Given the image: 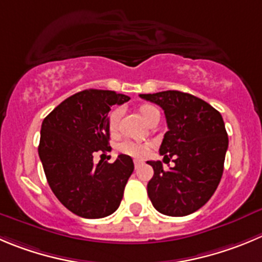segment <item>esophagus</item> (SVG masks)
Wrapping results in <instances>:
<instances>
[{"mask_svg": "<svg viewBox=\"0 0 262 262\" xmlns=\"http://www.w3.org/2000/svg\"><path fill=\"white\" fill-rule=\"evenodd\" d=\"M134 164H135V168H139V167L143 164V161H140V159H135V161H134Z\"/></svg>", "mask_w": 262, "mask_h": 262, "instance_id": "1", "label": "esophagus"}]
</instances>
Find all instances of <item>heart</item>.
<instances>
[{
    "mask_svg": "<svg viewBox=\"0 0 262 262\" xmlns=\"http://www.w3.org/2000/svg\"><path fill=\"white\" fill-rule=\"evenodd\" d=\"M139 113L143 117L144 121L146 123L151 121L154 117L159 116V111L154 105H150V104H141L139 106ZM119 117H121V111L119 109H114V111L111 112L108 117V128L109 133L112 135L117 134L118 131V122ZM149 149H150V145L145 143H136V141H124L119 145V151L123 154H128L131 157H136V158H143L148 154Z\"/></svg>",
    "mask_w": 262,
    "mask_h": 262,
    "instance_id": "obj_1",
    "label": "heart"
}]
</instances>
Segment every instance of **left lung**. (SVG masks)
<instances>
[{
	"instance_id": "left-lung-1",
	"label": "left lung",
	"mask_w": 262,
	"mask_h": 262,
	"mask_svg": "<svg viewBox=\"0 0 262 262\" xmlns=\"http://www.w3.org/2000/svg\"><path fill=\"white\" fill-rule=\"evenodd\" d=\"M164 111L168 131L159 148L161 156L173 158L164 171L159 161H148L154 175L148 195L154 208L167 216H186L207 203L217 189L228 150V134L221 114L213 106L186 92L141 94Z\"/></svg>"
}]
</instances>
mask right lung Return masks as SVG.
Wrapping results in <instances>:
<instances>
[{"mask_svg": "<svg viewBox=\"0 0 262 262\" xmlns=\"http://www.w3.org/2000/svg\"><path fill=\"white\" fill-rule=\"evenodd\" d=\"M128 96L109 90H84L59 104L41 126L38 154L47 183L71 212L84 219L112 215L121 204L134 171L133 158L94 163L95 151L111 150L108 113Z\"/></svg>", "mask_w": 262, "mask_h": 262, "instance_id": "1", "label": "right lung"}]
</instances>
